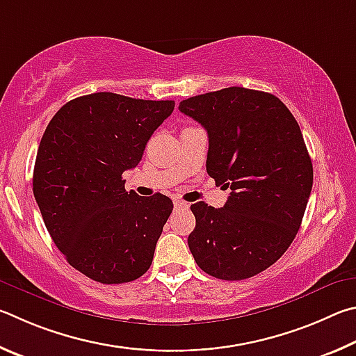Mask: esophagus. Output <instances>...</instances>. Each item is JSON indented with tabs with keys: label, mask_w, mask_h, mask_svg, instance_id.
I'll return each instance as SVG.
<instances>
[{
	"label": "esophagus",
	"mask_w": 356,
	"mask_h": 356,
	"mask_svg": "<svg viewBox=\"0 0 356 356\" xmlns=\"http://www.w3.org/2000/svg\"><path fill=\"white\" fill-rule=\"evenodd\" d=\"M175 209H188L189 208V203H186L183 200H175Z\"/></svg>",
	"instance_id": "34e87169"
}]
</instances>
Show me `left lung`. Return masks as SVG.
I'll return each mask as SVG.
<instances>
[{"label": "left lung", "mask_w": 356, "mask_h": 356, "mask_svg": "<svg viewBox=\"0 0 356 356\" xmlns=\"http://www.w3.org/2000/svg\"><path fill=\"white\" fill-rule=\"evenodd\" d=\"M179 111L207 129V170L232 189L223 208L191 204L192 257L208 275L245 280L288 250L313 188L300 127L282 99L245 87L191 97Z\"/></svg>", "instance_id": "obj_1"}]
</instances>
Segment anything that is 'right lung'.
Here are the masks:
<instances>
[{
  "label": "right lung",
  "instance_id": "1",
  "mask_svg": "<svg viewBox=\"0 0 356 356\" xmlns=\"http://www.w3.org/2000/svg\"><path fill=\"white\" fill-rule=\"evenodd\" d=\"M172 99L98 92L65 103L37 152L33 191L68 264L103 284L128 283L152 266L173 209L168 197L124 191L149 137L172 114Z\"/></svg>",
  "mask_w": 356,
  "mask_h": 356
}]
</instances>
